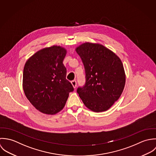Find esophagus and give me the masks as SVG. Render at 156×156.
<instances>
[{
  "instance_id": "34e87169",
  "label": "esophagus",
  "mask_w": 156,
  "mask_h": 156,
  "mask_svg": "<svg viewBox=\"0 0 156 156\" xmlns=\"http://www.w3.org/2000/svg\"><path fill=\"white\" fill-rule=\"evenodd\" d=\"M71 84H72V86L73 87V88L75 89L76 87V81L75 80H73L71 81Z\"/></svg>"
}]
</instances>
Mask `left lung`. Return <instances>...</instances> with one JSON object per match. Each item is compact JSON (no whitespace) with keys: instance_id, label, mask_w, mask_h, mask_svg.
Segmentation results:
<instances>
[{"instance_id":"8db88e82","label":"left lung","mask_w":156,"mask_h":156,"mask_svg":"<svg viewBox=\"0 0 156 156\" xmlns=\"http://www.w3.org/2000/svg\"><path fill=\"white\" fill-rule=\"evenodd\" d=\"M86 73V83L77 89L84 104L94 112L108 110L124 89L125 73L121 59L98 43H84L76 49Z\"/></svg>"}]
</instances>
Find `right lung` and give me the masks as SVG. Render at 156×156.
I'll use <instances>...</instances> for the list:
<instances>
[{
  "label": "right lung",
  "mask_w": 156,
  "mask_h": 156,
  "mask_svg": "<svg viewBox=\"0 0 156 156\" xmlns=\"http://www.w3.org/2000/svg\"><path fill=\"white\" fill-rule=\"evenodd\" d=\"M67 51L60 46L43 48L25 63L23 89L27 99L40 112L55 115L64 108L69 94L73 91L66 80L62 62Z\"/></svg>",
  "instance_id": "add662e5"
}]
</instances>
